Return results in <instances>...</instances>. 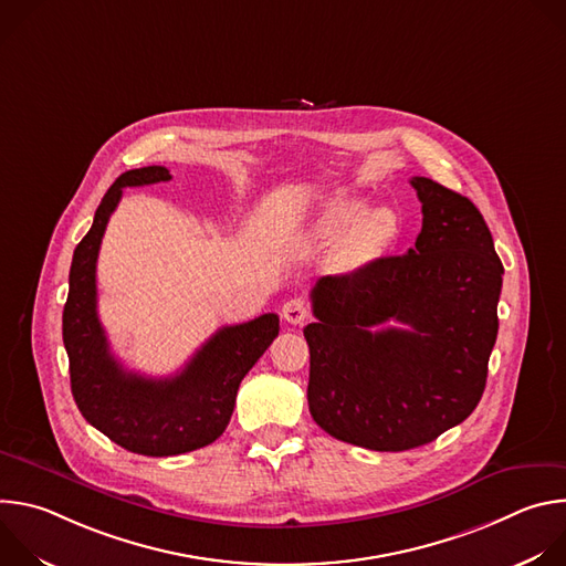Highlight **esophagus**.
<instances>
[{
	"instance_id": "1",
	"label": "esophagus",
	"mask_w": 566,
	"mask_h": 566,
	"mask_svg": "<svg viewBox=\"0 0 566 566\" xmlns=\"http://www.w3.org/2000/svg\"><path fill=\"white\" fill-rule=\"evenodd\" d=\"M282 317L291 325H302V322L308 317V304L300 297H293L289 302H284L282 306Z\"/></svg>"
}]
</instances>
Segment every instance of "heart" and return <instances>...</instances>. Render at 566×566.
<instances>
[{
  "label": "heart",
  "instance_id": "obj_1",
  "mask_svg": "<svg viewBox=\"0 0 566 566\" xmlns=\"http://www.w3.org/2000/svg\"><path fill=\"white\" fill-rule=\"evenodd\" d=\"M358 197H336L315 223L319 239L334 241L343 232L336 249V266L343 271H358L376 262L396 237V217L387 208H374Z\"/></svg>",
  "mask_w": 566,
  "mask_h": 566
}]
</instances>
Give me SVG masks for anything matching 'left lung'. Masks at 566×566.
<instances>
[{"label":"left lung","instance_id":"8db88e82","mask_svg":"<svg viewBox=\"0 0 566 566\" xmlns=\"http://www.w3.org/2000/svg\"><path fill=\"white\" fill-rule=\"evenodd\" d=\"M423 226L406 255L319 277L304 327L308 412L332 437L412 450L465 421L486 387L504 266L476 206L412 177ZM396 321L402 328L370 327Z\"/></svg>","mask_w":566,"mask_h":566}]
</instances>
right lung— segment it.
I'll return each instance as SVG.
<instances>
[{"mask_svg":"<svg viewBox=\"0 0 566 566\" xmlns=\"http://www.w3.org/2000/svg\"><path fill=\"white\" fill-rule=\"evenodd\" d=\"M170 179L168 168L147 166L129 170L112 184L90 232L73 251L62 313V340L77 410L114 443L145 457L184 454L219 439L232 417L241 378L280 334L275 313L221 327L170 378H147L127 371L116 360L96 308L101 241L123 188Z\"/></svg>","mask_w":566,"mask_h":566,"instance_id":"obj_1","label":"right lung"}]
</instances>
